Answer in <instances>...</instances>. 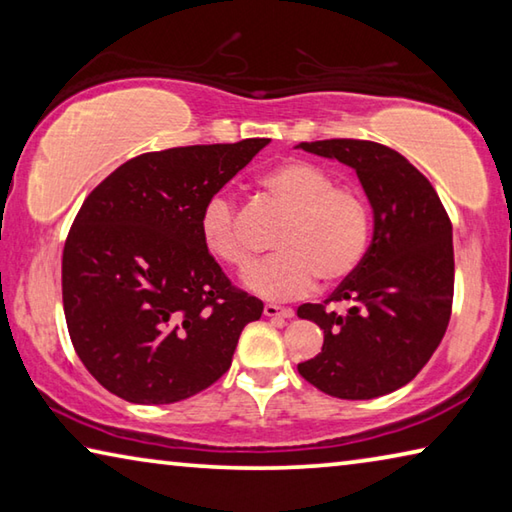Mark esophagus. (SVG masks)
Wrapping results in <instances>:
<instances>
[{
    "instance_id": "esophagus-1",
    "label": "esophagus",
    "mask_w": 512,
    "mask_h": 512,
    "mask_svg": "<svg viewBox=\"0 0 512 512\" xmlns=\"http://www.w3.org/2000/svg\"><path fill=\"white\" fill-rule=\"evenodd\" d=\"M264 316L266 318H291L293 316V309L277 307V305H266L264 307Z\"/></svg>"
}]
</instances>
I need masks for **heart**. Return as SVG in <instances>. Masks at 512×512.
Instances as JSON below:
<instances>
[{
  "mask_svg": "<svg viewBox=\"0 0 512 512\" xmlns=\"http://www.w3.org/2000/svg\"><path fill=\"white\" fill-rule=\"evenodd\" d=\"M259 187L284 212L275 257L246 277V287L262 298H298L320 280L334 287L361 266L370 244V210L348 185H334L327 169L309 160H284L259 176ZM201 237L210 255L237 271L255 262L241 230L235 201L214 196L201 216Z\"/></svg>",
  "mask_w": 512,
  "mask_h": 512,
  "instance_id": "obj_1",
  "label": "heart"
}]
</instances>
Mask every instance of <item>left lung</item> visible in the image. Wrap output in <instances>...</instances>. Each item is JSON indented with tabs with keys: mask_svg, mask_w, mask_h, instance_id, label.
Masks as SVG:
<instances>
[{
	"mask_svg": "<svg viewBox=\"0 0 512 512\" xmlns=\"http://www.w3.org/2000/svg\"><path fill=\"white\" fill-rule=\"evenodd\" d=\"M302 151L348 164L366 192L375 230L361 266L320 305H300L325 341L298 372L341 400H372L418 375L452 316V221L413 164L368 140L300 142ZM334 304L349 307L343 315Z\"/></svg>",
	"mask_w": 512,
	"mask_h": 512,
	"instance_id": "8db88e82",
	"label": "left lung"
}]
</instances>
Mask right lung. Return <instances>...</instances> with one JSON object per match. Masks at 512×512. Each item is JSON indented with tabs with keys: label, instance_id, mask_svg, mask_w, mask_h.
Returning <instances> with one entry per match:
<instances>
[{
	"label": "right lung",
	"instance_id": "1",
	"mask_svg": "<svg viewBox=\"0 0 512 512\" xmlns=\"http://www.w3.org/2000/svg\"><path fill=\"white\" fill-rule=\"evenodd\" d=\"M271 142L137 155L85 198L63 250V307L90 375L133 404H173L228 372L262 300L232 287L205 248L201 216Z\"/></svg>",
	"mask_w": 512,
	"mask_h": 512
}]
</instances>
